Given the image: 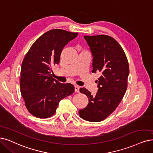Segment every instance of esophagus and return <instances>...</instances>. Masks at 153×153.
I'll use <instances>...</instances> for the list:
<instances>
[{
  "label": "esophagus",
  "mask_w": 153,
  "mask_h": 153,
  "mask_svg": "<svg viewBox=\"0 0 153 153\" xmlns=\"http://www.w3.org/2000/svg\"><path fill=\"white\" fill-rule=\"evenodd\" d=\"M79 86H77V85H76L74 86V91L76 93H79Z\"/></svg>",
  "instance_id": "1"
}]
</instances>
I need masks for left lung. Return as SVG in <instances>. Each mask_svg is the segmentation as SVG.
<instances>
[{
    "label": "left lung",
    "instance_id": "left-lung-1",
    "mask_svg": "<svg viewBox=\"0 0 153 153\" xmlns=\"http://www.w3.org/2000/svg\"><path fill=\"white\" fill-rule=\"evenodd\" d=\"M93 56L92 72H100L95 95L84 88L80 92L89 100L86 108L79 110L82 119L101 122L114 111L122 101L127 88L129 67L122 48L108 35L84 36Z\"/></svg>",
    "mask_w": 153,
    "mask_h": 153
}]
</instances>
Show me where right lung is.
Instances as JSON below:
<instances>
[{
    "mask_svg": "<svg viewBox=\"0 0 153 153\" xmlns=\"http://www.w3.org/2000/svg\"><path fill=\"white\" fill-rule=\"evenodd\" d=\"M77 35L60 29L50 30L36 39L25 55L21 69V93L33 115L52 117L60 101L74 91L72 84L60 83L50 76V71L59 63L64 47Z\"/></svg>",
    "mask_w": 153,
    "mask_h": 153,
    "instance_id": "right-lung-1",
    "label": "right lung"
}]
</instances>
